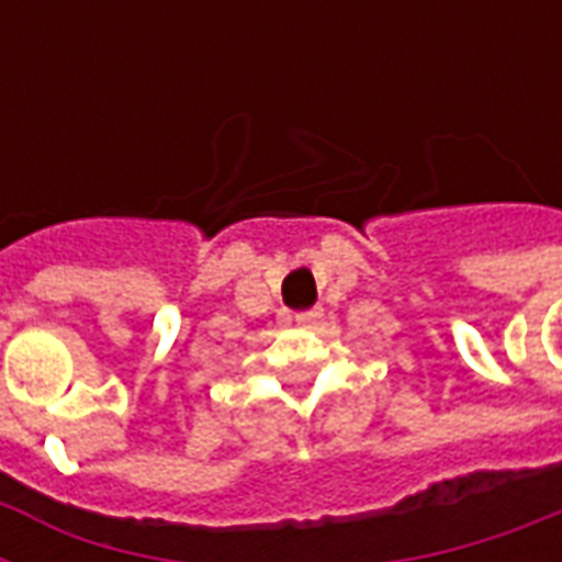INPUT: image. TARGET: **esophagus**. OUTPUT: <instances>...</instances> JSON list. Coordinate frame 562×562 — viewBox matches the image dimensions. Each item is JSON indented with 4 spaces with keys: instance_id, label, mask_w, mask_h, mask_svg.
I'll return each mask as SVG.
<instances>
[{
    "instance_id": "1",
    "label": "esophagus",
    "mask_w": 562,
    "mask_h": 562,
    "mask_svg": "<svg viewBox=\"0 0 562 562\" xmlns=\"http://www.w3.org/2000/svg\"><path fill=\"white\" fill-rule=\"evenodd\" d=\"M321 317H324V312H321V308H306V312H297V315H294V321H297L300 326H315Z\"/></svg>"
}]
</instances>
